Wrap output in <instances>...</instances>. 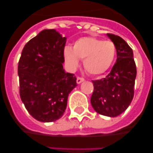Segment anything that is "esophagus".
Segmentation results:
<instances>
[{
  "label": "esophagus",
  "mask_w": 153,
  "mask_h": 153,
  "mask_svg": "<svg viewBox=\"0 0 153 153\" xmlns=\"http://www.w3.org/2000/svg\"><path fill=\"white\" fill-rule=\"evenodd\" d=\"M84 81H85V80H84V78H81V77H78V78H77V84H79Z\"/></svg>",
  "instance_id": "1"
}]
</instances>
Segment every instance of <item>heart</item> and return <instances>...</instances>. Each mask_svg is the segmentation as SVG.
Listing matches in <instances>:
<instances>
[{"label": "heart", "instance_id": "1", "mask_svg": "<svg viewBox=\"0 0 153 153\" xmlns=\"http://www.w3.org/2000/svg\"><path fill=\"white\" fill-rule=\"evenodd\" d=\"M116 55V47L111 41H104L95 37H84L77 40L72 49L65 47L64 58L67 65L75 69L84 61L86 72L92 75H99L112 66Z\"/></svg>", "mask_w": 153, "mask_h": 153}]
</instances>
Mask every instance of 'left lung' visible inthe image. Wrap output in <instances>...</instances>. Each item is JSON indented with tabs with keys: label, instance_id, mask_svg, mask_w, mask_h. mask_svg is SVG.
Returning a JSON list of instances; mask_svg holds the SVG:
<instances>
[{
	"label": "left lung",
	"instance_id": "obj_1",
	"mask_svg": "<svg viewBox=\"0 0 153 153\" xmlns=\"http://www.w3.org/2000/svg\"><path fill=\"white\" fill-rule=\"evenodd\" d=\"M107 36L116 47V63L106 78L92 81L91 104L101 115L116 117L127 109L133 98L137 71L133 52L127 43L113 34Z\"/></svg>",
	"mask_w": 153,
	"mask_h": 153
}]
</instances>
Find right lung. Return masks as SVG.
Masks as SVG:
<instances>
[{
    "label": "right lung",
    "mask_w": 153,
    "mask_h": 153,
    "mask_svg": "<svg viewBox=\"0 0 153 153\" xmlns=\"http://www.w3.org/2000/svg\"><path fill=\"white\" fill-rule=\"evenodd\" d=\"M67 38L55 29H44L24 46L18 62L20 96L29 113L42 122L64 115L69 94L78 84L65 72Z\"/></svg>",
    "instance_id": "obj_1"
}]
</instances>
